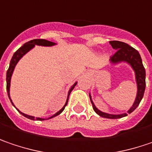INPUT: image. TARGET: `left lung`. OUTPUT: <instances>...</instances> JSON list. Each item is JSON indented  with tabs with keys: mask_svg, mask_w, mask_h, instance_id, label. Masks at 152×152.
<instances>
[{
	"mask_svg": "<svg viewBox=\"0 0 152 152\" xmlns=\"http://www.w3.org/2000/svg\"><path fill=\"white\" fill-rule=\"evenodd\" d=\"M110 43L112 46V48L116 50V53L110 58V64L117 65L124 62L129 65L134 71L135 81L137 84V95L135 97V100L133 102L132 107L127 110L126 113L114 115V114L105 113L98 110L96 107L93 101L91 100V93L89 94V96L92 104L93 110L98 115L103 118H108V119H119V118L125 117L127 115V114H131L133 110L139 106L140 102H141L144 96L145 90V69L142 63V59H141L140 53L135 49H133V47H131L127 43L120 42V41H110Z\"/></svg>",
	"mask_w": 152,
	"mask_h": 152,
	"instance_id": "obj_1",
	"label": "left lung"
}]
</instances>
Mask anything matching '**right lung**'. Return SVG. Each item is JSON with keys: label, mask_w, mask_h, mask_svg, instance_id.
Instances as JSON below:
<instances>
[{"label": "right lung", "mask_w": 152, "mask_h": 152, "mask_svg": "<svg viewBox=\"0 0 152 152\" xmlns=\"http://www.w3.org/2000/svg\"><path fill=\"white\" fill-rule=\"evenodd\" d=\"M35 45H38V46H44V47H51V46H55V45H56V42H50V41H48V40H45V39H33V40H31V41H29V42H26L22 47H20L19 50H17L14 54H13V56L12 57L11 59V61H10V64H9V67H8V70H7V78H6V80H7V95H8V97H9V99H10V101H11L12 104L14 106V104H13V102L12 101L11 97H10V86H11V79H12V73H13V71H14V68H15V66H16V65L17 63L19 62V61L22 58V57L24 56L26 53H28L29 51L31 50H32L33 48L35 47ZM77 85V82H75L73 85H72L71 88L69 89V91H68V94H67V97H66V101L65 102L64 106L61 109V110H59L58 112H56L55 115H53L52 116H50L49 118H40V117H36L35 118L34 116H31V115H26V114H25V113H22L21 111H19L15 106V108L17 109V110L19 111V113L22 115H24L25 117L28 118V119H30V120H37V121H44V120H49V119H51V118L53 117H56L57 115H59L63 110H64L65 107H66V105L67 104V102H68V97H69V95H70V93H71V91H72V90H73V88L75 87V86Z\"/></svg>", "instance_id": "right-lung-1"}]
</instances>
